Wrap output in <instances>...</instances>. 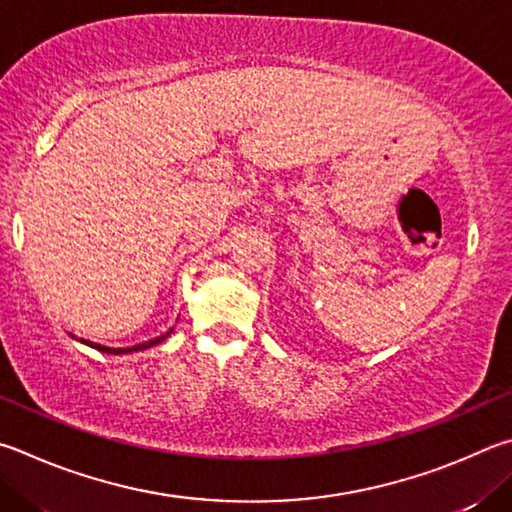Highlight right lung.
Here are the masks:
<instances>
[{
    "label": "right lung",
    "instance_id": "add662e5",
    "mask_svg": "<svg viewBox=\"0 0 512 512\" xmlns=\"http://www.w3.org/2000/svg\"><path fill=\"white\" fill-rule=\"evenodd\" d=\"M170 335V330L166 335H161V337H157V339H152V342H146V344H139V346H132V348H107V346H101V344H89V342H85V344H89L92 348H96V351H101V353H112V355H119V353H132V351H141V348H148V346H155V344H161L164 342V339Z\"/></svg>",
    "mask_w": 512,
    "mask_h": 512
}]
</instances>
